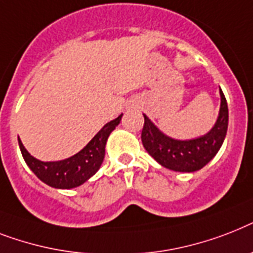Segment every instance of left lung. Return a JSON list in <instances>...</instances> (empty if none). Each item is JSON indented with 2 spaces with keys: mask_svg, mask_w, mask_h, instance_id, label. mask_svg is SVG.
Wrapping results in <instances>:
<instances>
[{
  "mask_svg": "<svg viewBox=\"0 0 253 253\" xmlns=\"http://www.w3.org/2000/svg\"><path fill=\"white\" fill-rule=\"evenodd\" d=\"M219 94L221 110L217 123L208 134L200 138L189 141L169 138L159 132L158 128L147 119V116L143 115L145 123L141 139L147 153L166 169L180 172H193L208 165L222 146L229 125L227 102L222 90Z\"/></svg>",
  "mask_w": 253,
  "mask_h": 253,
  "instance_id": "8db88e82",
  "label": "left lung"
}]
</instances>
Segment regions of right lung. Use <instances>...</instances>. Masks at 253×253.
Wrapping results in <instances>:
<instances>
[{"label": "right lung", "mask_w": 253, "mask_h": 253, "mask_svg": "<svg viewBox=\"0 0 253 253\" xmlns=\"http://www.w3.org/2000/svg\"><path fill=\"white\" fill-rule=\"evenodd\" d=\"M121 116L106 124L98 134L86 145V146L73 155L70 158L58 162H42L30 155L21 139L18 138L22 155L31 171L39 177L40 180L53 188H69L78 187L81 184L90 179L102 165L106 151V142L111 132L116 128L121 120Z\"/></svg>", "instance_id": "obj_1"}]
</instances>
